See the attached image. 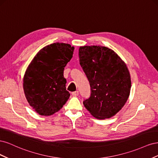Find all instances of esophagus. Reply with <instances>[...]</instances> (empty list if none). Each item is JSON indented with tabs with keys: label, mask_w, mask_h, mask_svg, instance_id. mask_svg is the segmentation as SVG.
<instances>
[{
	"label": "esophagus",
	"mask_w": 158,
	"mask_h": 158,
	"mask_svg": "<svg viewBox=\"0 0 158 158\" xmlns=\"http://www.w3.org/2000/svg\"><path fill=\"white\" fill-rule=\"evenodd\" d=\"M78 91H75V92H72V95H73V96H78Z\"/></svg>",
	"instance_id": "esophagus-1"
}]
</instances>
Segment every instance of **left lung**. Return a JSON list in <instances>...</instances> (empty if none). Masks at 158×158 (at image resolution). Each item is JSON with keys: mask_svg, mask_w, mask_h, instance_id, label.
Here are the masks:
<instances>
[{"mask_svg": "<svg viewBox=\"0 0 158 158\" xmlns=\"http://www.w3.org/2000/svg\"><path fill=\"white\" fill-rule=\"evenodd\" d=\"M79 59L91 88L89 98L83 102L85 107L98 119L111 118L125 106L130 94L127 65L106 47H80Z\"/></svg>", "mask_w": 158, "mask_h": 158, "instance_id": "obj_1", "label": "left lung"}]
</instances>
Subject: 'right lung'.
Returning a JSON list of instances; mask_svg holds the SVG:
<instances>
[{
  "label": "right lung",
  "instance_id": "1",
  "mask_svg": "<svg viewBox=\"0 0 158 158\" xmlns=\"http://www.w3.org/2000/svg\"><path fill=\"white\" fill-rule=\"evenodd\" d=\"M74 49L63 43L47 45L37 52L26 71L23 84L26 98L41 115L59 111L70 97L63 74Z\"/></svg>",
  "mask_w": 158,
  "mask_h": 158
}]
</instances>
